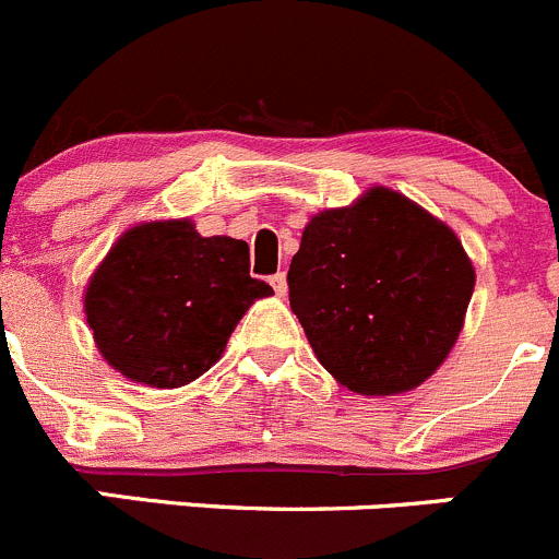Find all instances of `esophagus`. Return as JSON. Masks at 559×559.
I'll list each match as a JSON object with an SVG mask.
<instances>
[{
  "label": "esophagus",
  "mask_w": 559,
  "mask_h": 559,
  "mask_svg": "<svg viewBox=\"0 0 559 559\" xmlns=\"http://www.w3.org/2000/svg\"><path fill=\"white\" fill-rule=\"evenodd\" d=\"M269 283H271V288L276 290V296H285V294H288V276H285L283 271H280V274L271 276Z\"/></svg>",
  "instance_id": "34e87169"
}]
</instances>
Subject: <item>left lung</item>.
I'll use <instances>...</instances> for the list:
<instances>
[{"instance_id":"left-lung-1","label":"left lung","mask_w":559,"mask_h":559,"mask_svg":"<svg viewBox=\"0 0 559 559\" xmlns=\"http://www.w3.org/2000/svg\"><path fill=\"white\" fill-rule=\"evenodd\" d=\"M290 310L318 362L359 395H397L448 359L475 269L444 222L373 186L307 222L288 271Z\"/></svg>"}]
</instances>
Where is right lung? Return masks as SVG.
Wrapping results in <instances>:
<instances>
[{
  "instance_id": "add662e5",
  "label": "right lung",
  "mask_w": 559,
  "mask_h": 559,
  "mask_svg": "<svg viewBox=\"0 0 559 559\" xmlns=\"http://www.w3.org/2000/svg\"><path fill=\"white\" fill-rule=\"evenodd\" d=\"M249 247L203 238L189 219L142 222L117 238L84 290V316L106 362L136 384L175 390L200 379L254 299Z\"/></svg>"
}]
</instances>
